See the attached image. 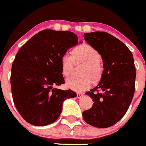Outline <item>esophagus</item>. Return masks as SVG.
Segmentation results:
<instances>
[{"label":"esophagus","instance_id":"1","mask_svg":"<svg viewBox=\"0 0 146 146\" xmlns=\"http://www.w3.org/2000/svg\"><path fill=\"white\" fill-rule=\"evenodd\" d=\"M82 96H83V94L82 93H77V94H76V97H77V99H80Z\"/></svg>","mask_w":146,"mask_h":146}]
</instances>
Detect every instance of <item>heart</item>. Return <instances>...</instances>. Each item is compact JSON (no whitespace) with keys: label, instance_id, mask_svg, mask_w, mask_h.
I'll list each match as a JSON object with an SVG mask.
<instances>
[{"label":"heart","instance_id":"b5f03b06","mask_svg":"<svg viewBox=\"0 0 146 146\" xmlns=\"http://www.w3.org/2000/svg\"><path fill=\"white\" fill-rule=\"evenodd\" d=\"M101 54L99 52L88 44L76 47L73 51V55L66 52L61 57L62 72L64 76H69L72 71L75 61H84L86 65L83 70L84 76H70L66 81L68 88L77 92L87 90L93 84L94 80H98L102 76L103 67L100 62Z\"/></svg>","mask_w":146,"mask_h":146}]
</instances>
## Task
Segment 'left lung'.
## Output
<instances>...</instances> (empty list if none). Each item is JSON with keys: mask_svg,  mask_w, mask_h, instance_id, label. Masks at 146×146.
<instances>
[{"mask_svg": "<svg viewBox=\"0 0 146 146\" xmlns=\"http://www.w3.org/2000/svg\"><path fill=\"white\" fill-rule=\"evenodd\" d=\"M84 37L101 54L104 71L97 86L86 93L94 103L82 116L89 125L108 128L122 119L133 97L136 76L133 57L125 44L107 33H86Z\"/></svg>", "mask_w": 146, "mask_h": 146, "instance_id": "obj_1", "label": "left lung"}]
</instances>
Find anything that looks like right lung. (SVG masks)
Listing matches in <instances>:
<instances>
[{
  "mask_svg": "<svg viewBox=\"0 0 146 146\" xmlns=\"http://www.w3.org/2000/svg\"><path fill=\"white\" fill-rule=\"evenodd\" d=\"M76 44L78 37L72 32L44 30L16 54L11 70V92L17 110L29 123L42 126L54 122L64 101L76 96L71 89L54 87L64 83L62 56Z\"/></svg>",
  "mask_w": 146,
  "mask_h": 146,
  "instance_id": "right-lung-1",
  "label": "right lung"
}]
</instances>
